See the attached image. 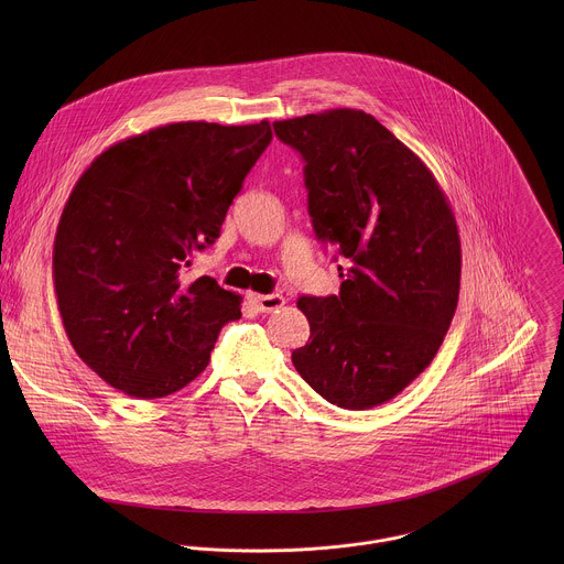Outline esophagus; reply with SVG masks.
<instances>
[{"instance_id": "1", "label": "esophagus", "mask_w": 564, "mask_h": 564, "mask_svg": "<svg viewBox=\"0 0 564 564\" xmlns=\"http://www.w3.org/2000/svg\"><path fill=\"white\" fill-rule=\"evenodd\" d=\"M249 302L253 304V308L258 313H275L286 304V300L282 295H258V293H251Z\"/></svg>"}]
</instances>
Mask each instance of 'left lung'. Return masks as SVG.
I'll list each match as a JSON object with an SVG mask.
<instances>
[{"instance_id": "8db88e82", "label": "left lung", "mask_w": 564, "mask_h": 564, "mask_svg": "<svg viewBox=\"0 0 564 564\" xmlns=\"http://www.w3.org/2000/svg\"><path fill=\"white\" fill-rule=\"evenodd\" d=\"M306 162L308 213L349 267L340 293L300 297L297 373L338 408L389 402L436 356L460 293V237L434 173L376 117L332 108L273 123Z\"/></svg>"}]
</instances>
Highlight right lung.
Returning <instances> with one entry per match:
<instances>
[{"label":"right lung","mask_w":564,"mask_h":564,"mask_svg":"<svg viewBox=\"0 0 564 564\" xmlns=\"http://www.w3.org/2000/svg\"><path fill=\"white\" fill-rule=\"evenodd\" d=\"M269 121H180L123 139L76 182L54 241V291L65 332L106 384L166 398L210 362L241 295L202 275L195 251L219 239L242 180L271 143Z\"/></svg>","instance_id":"right-lung-1"}]
</instances>
